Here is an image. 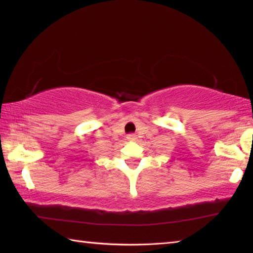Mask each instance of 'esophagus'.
<instances>
[{
  "instance_id": "esophagus-1",
  "label": "esophagus",
  "mask_w": 253,
  "mask_h": 253,
  "mask_svg": "<svg viewBox=\"0 0 253 253\" xmlns=\"http://www.w3.org/2000/svg\"><path fill=\"white\" fill-rule=\"evenodd\" d=\"M127 139L129 141H135L137 139V137H136V135H133V133H129V135L127 136Z\"/></svg>"
}]
</instances>
